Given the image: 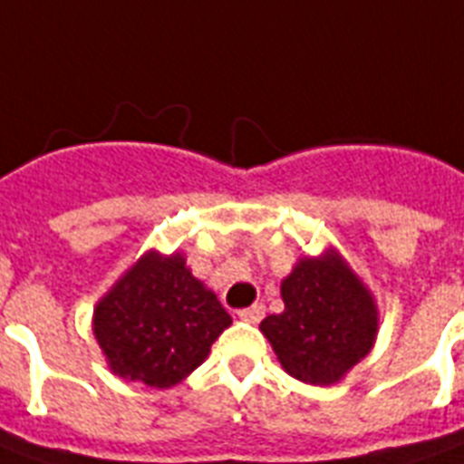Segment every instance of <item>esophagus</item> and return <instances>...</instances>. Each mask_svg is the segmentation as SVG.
Segmentation results:
<instances>
[{"instance_id":"1","label":"esophagus","mask_w":464,"mask_h":464,"mask_svg":"<svg viewBox=\"0 0 464 464\" xmlns=\"http://www.w3.org/2000/svg\"><path fill=\"white\" fill-rule=\"evenodd\" d=\"M237 315H239V320H244V323L256 324V323H260V320H263V315H266V305L256 304V305H251V308L239 310Z\"/></svg>"}]
</instances>
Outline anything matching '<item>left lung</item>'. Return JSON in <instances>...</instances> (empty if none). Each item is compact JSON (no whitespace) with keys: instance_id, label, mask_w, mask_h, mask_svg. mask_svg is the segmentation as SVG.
Returning a JSON list of instances; mask_svg holds the SVG:
<instances>
[{"instance_id":"left-lung-1","label":"left lung","mask_w":464,"mask_h":464,"mask_svg":"<svg viewBox=\"0 0 464 464\" xmlns=\"http://www.w3.org/2000/svg\"><path fill=\"white\" fill-rule=\"evenodd\" d=\"M285 310L260 323L279 365L298 382L329 386L374 346L379 313L372 294L334 248L301 258L282 279Z\"/></svg>"}]
</instances>
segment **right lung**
Segmentation results:
<instances>
[{
	"instance_id": "obj_1",
	"label": "right lung",
	"mask_w": 464,
	"mask_h": 464,
	"mask_svg": "<svg viewBox=\"0 0 464 464\" xmlns=\"http://www.w3.org/2000/svg\"><path fill=\"white\" fill-rule=\"evenodd\" d=\"M229 324V313L191 275L185 256L159 251H147L103 294L92 320L111 372L154 389L189 377Z\"/></svg>"
}]
</instances>
